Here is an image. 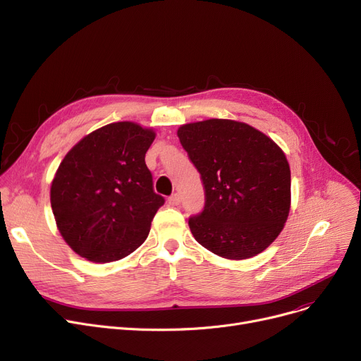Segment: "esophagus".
<instances>
[{
    "instance_id": "obj_1",
    "label": "esophagus",
    "mask_w": 361,
    "mask_h": 361,
    "mask_svg": "<svg viewBox=\"0 0 361 361\" xmlns=\"http://www.w3.org/2000/svg\"><path fill=\"white\" fill-rule=\"evenodd\" d=\"M180 202H181V196L178 195V193H176V195H172L171 197H168V203L171 207H177V205H180Z\"/></svg>"
}]
</instances>
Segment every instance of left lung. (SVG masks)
<instances>
[{
	"mask_svg": "<svg viewBox=\"0 0 361 361\" xmlns=\"http://www.w3.org/2000/svg\"><path fill=\"white\" fill-rule=\"evenodd\" d=\"M177 135L205 185V208L189 219L195 239L226 259L261 254L290 211L285 152L269 135L233 119L184 123Z\"/></svg>",
	"mask_w": 361,
	"mask_h": 361,
	"instance_id": "1",
	"label": "left lung"
}]
</instances>
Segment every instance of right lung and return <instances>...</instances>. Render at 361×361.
<instances>
[{
    "instance_id": "1",
    "label": "right lung",
    "mask_w": 361,
    "mask_h": 361,
    "mask_svg": "<svg viewBox=\"0 0 361 361\" xmlns=\"http://www.w3.org/2000/svg\"><path fill=\"white\" fill-rule=\"evenodd\" d=\"M154 137L137 122H112L81 138L60 162L51 209L61 238L80 257L118 261L147 239L165 202L153 192L145 162Z\"/></svg>"
}]
</instances>
